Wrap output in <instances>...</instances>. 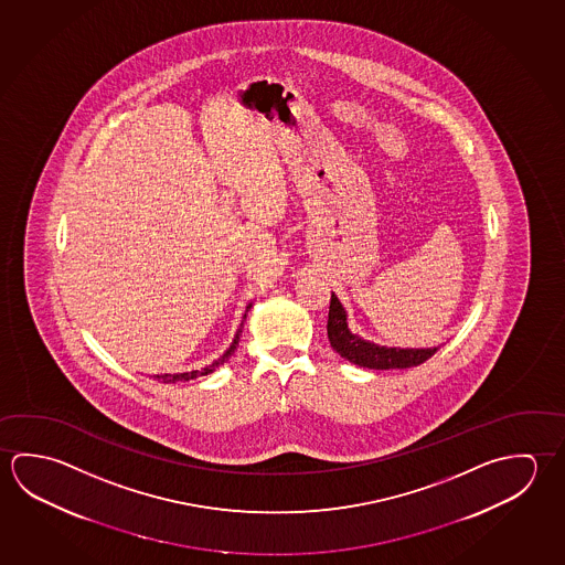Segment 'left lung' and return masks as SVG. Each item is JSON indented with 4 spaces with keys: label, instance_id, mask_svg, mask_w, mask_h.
<instances>
[{
    "label": "left lung",
    "instance_id": "obj_1",
    "mask_svg": "<svg viewBox=\"0 0 565 565\" xmlns=\"http://www.w3.org/2000/svg\"><path fill=\"white\" fill-rule=\"evenodd\" d=\"M327 337L329 343L339 355L349 363L365 369H408L420 365L426 359L435 355L438 347L430 349H398V347H381L353 335L347 326V313L335 294H331L329 319H327Z\"/></svg>",
    "mask_w": 565,
    "mask_h": 565
}]
</instances>
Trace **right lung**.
Masks as SVG:
<instances>
[{"instance_id": "1", "label": "right lung", "mask_w": 565, "mask_h": 565, "mask_svg": "<svg viewBox=\"0 0 565 565\" xmlns=\"http://www.w3.org/2000/svg\"><path fill=\"white\" fill-rule=\"evenodd\" d=\"M249 307L252 303L246 306V311H244V317H242V323H239V329L236 331V337H234V341H232V345L226 349V353L220 356L218 361H214L212 365H206L204 369H200V371H190V373H177V375H169V373H164V375H154L160 381H164V383H177V381H190V379H196V376L209 375L212 371H216L220 365H224L226 361H228L230 355L236 351V345H238L239 335H242V327H244V321H246V316H248Z\"/></svg>"}]
</instances>
